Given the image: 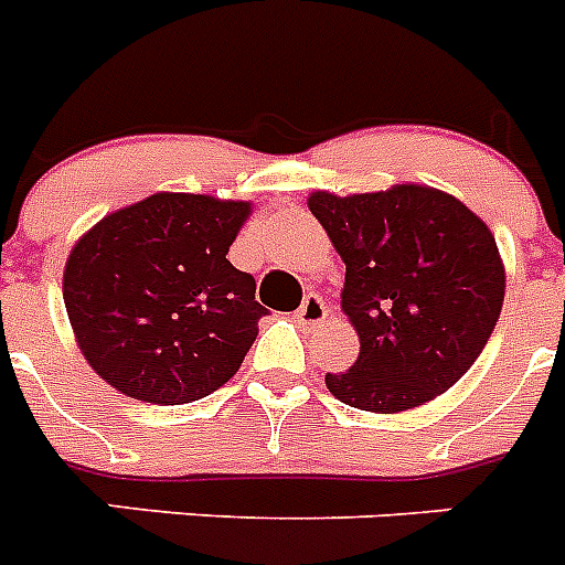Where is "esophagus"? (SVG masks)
Masks as SVG:
<instances>
[{
    "mask_svg": "<svg viewBox=\"0 0 565 565\" xmlns=\"http://www.w3.org/2000/svg\"><path fill=\"white\" fill-rule=\"evenodd\" d=\"M327 316H330V307H327V301H323L321 296H316V292H310V296L301 301V307H298L296 321L301 323V327H316V323L327 321Z\"/></svg>",
    "mask_w": 565,
    "mask_h": 565,
    "instance_id": "esophagus-1",
    "label": "esophagus"
}]
</instances>
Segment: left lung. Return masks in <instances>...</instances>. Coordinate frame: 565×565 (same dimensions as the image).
<instances>
[{
	"instance_id": "obj_1",
	"label": "left lung",
	"mask_w": 565,
	"mask_h": 565,
	"mask_svg": "<svg viewBox=\"0 0 565 565\" xmlns=\"http://www.w3.org/2000/svg\"><path fill=\"white\" fill-rule=\"evenodd\" d=\"M307 204L347 264L341 310L361 341L350 370L327 372V390L355 409L395 415L458 384L507 296L487 222L412 181L377 193L318 190Z\"/></svg>"
}]
</instances>
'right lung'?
<instances>
[{"label":"right lung","mask_w":565,"mask_h":565,"mask_svg":"<svg viewBox=\"0 0 565 565\" xmlns=\"http://www.w3.org/2000/svg\"><path fill=\"white\" fill-rule=\"evenodd\" d=\"M249 201L153 193L105 215L65 264L62 296L87 364L121 395L190 404L238 372L264 307L227 262Z\"/></svg>","instance_id":"obj_1"}]
</instances>
